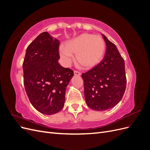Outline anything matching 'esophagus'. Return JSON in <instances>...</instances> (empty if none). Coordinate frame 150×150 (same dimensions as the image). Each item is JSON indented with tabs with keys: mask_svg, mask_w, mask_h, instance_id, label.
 <instances>
[{
	"mask_svg": "<svg viewBox=\"0 0 150 150\" xmlns=\"http://www.w3.org/2000/svg\"><path fill=\"white\" fill-rule=\"evenodd\" d=\"M74 74L75 76H81V73L79 71H74Z\"/></svg>",
	"mask_w": 150,
	"mask_h": 150,
	"instance_id": "obj_1",
	"label": "esophagus"
}]
</instances>
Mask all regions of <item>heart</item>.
I'll return each instance as SVG.
<instances>
[{
    "instance_id": "heart-1",
    "label": "heart",
    "mask_w": 150,
    "mask_h": 150,
    "mask_svg": "<svg viewBox=\"0 0 150 150\" xmlns=\"http://www.w3.org/2000/svg\"><path fill=\"white\" fill-rule=\"evenodd\" d=\"M105 51V42L98 35L84 33L67 41L64 47H60L59 53L66 65L72 61V56L81 67L89 69L100 62Z\"/></svg>"
}]
</instances>
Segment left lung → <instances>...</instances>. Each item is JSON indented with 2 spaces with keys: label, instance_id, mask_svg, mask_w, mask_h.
<instances>
[{
  "label": "left lung",
  "instance_id": "left-lung-1",
  "mask_svg": "<svg viewBox=\"0 0 150 150\" xmlns=\"http://www.w3.org/2000/svg\"><path fill=\"white\" fill-rule=\"evenodd\" d=\"M102 35L106 46L103 59L82 74L86 104L96 111L115 106L123 96L126 86L123 58L115 45Z\"/></svg>",
  "mask_w": 150,
  "mask_h": 150
}]
</instances>
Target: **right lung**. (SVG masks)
Masks as SVG:
<instances>
[{"label":"right lung","mask_w":150,"mask_h":150,"mask_svg":"<svg viewBox=\"0 0 150 150\" xmlns=\"http://www.w3.org/2000/svg\"><path fill=\"white\" fill-rule=\"evenodd\" d=\"M59 44L47 32L40 34L27 48L22 64L29 101L38 111L47 115L62 109L67 86L74 75L73 71L58 62Z\"/></svg>","instance_id":"obj_1"}]
</instances>
